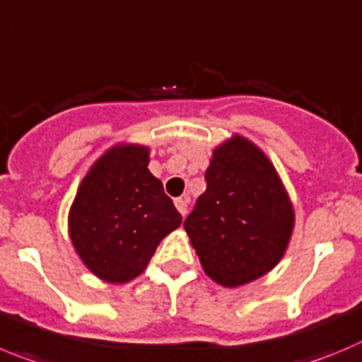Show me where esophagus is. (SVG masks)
<instances>
[{
    "mask_svg": "<svg viewBox=\"0 0 362 362\" xmlns=\"http://www.w3.org/2000/svg\"><path fill=\"white\" fill-rule=\"evenodd\" d=\"M174 204H175V208H177L179 214L185 217V215H187V211H188V201H187V199H183V197L175 199Z\"/></svg>",
    "mask_w": 362,
    "mask_h": 362,
    "instance_id": "obj_1",
    "label": "esophagus"
}]
</instances>
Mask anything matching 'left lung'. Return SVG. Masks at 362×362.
Instances as JSON below:
<instances>
[{
  "mask_svg": "<svg viewBox=\"0 0 362 362\" xmlns=\"http://www.w3.org/2000/svg\"><path fill=\"white\" fill-rule=\"evenodd\" d=\"M204 179L206 190L183 224L204 273L224 287L269 273L294 226L276 168L257 145L235 134L215 148Z\"/></svg>",
  "mask_w": 362,
  "mask_h": 362,
  "instance_id": "8db88e82",
  "label": "left lung"
}]
</instances>
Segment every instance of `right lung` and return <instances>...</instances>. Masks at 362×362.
Instances as JSON below:
<instances>
[{
	"label": "right lung",
	"instance_id": "1",
	"mask_svg": "<svg viewBox=\"0 0 362 362\" xmlns=\"http://www.w3.org/2000/svg\"><path fill=\"white\" fill-rule=\"evenodd\" d=\"M148 147L115 145L95 161L69 208V237L89 271L125 284L147 267L181 214L148 170Z\"/></svg>",
	"mask_w": 362,
	"mask_h": 362
}]
</instances>
